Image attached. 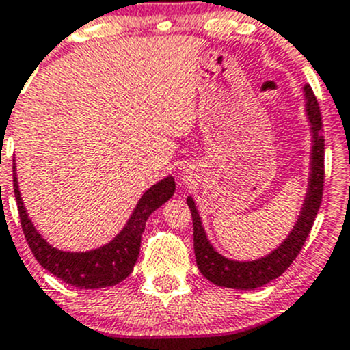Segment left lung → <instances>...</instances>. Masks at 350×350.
<instances>
[{
	"label": "left lung",
	"mask_w": 350,
	"mask_h": 350,
	"mask_svg": "<svg viewBox=\"0 0 350 350\" xmlns=\"http://www.w3.org/2000/svg\"><path fill=\"white\" fill-rule=\"evenodd\" d=\"M305 97H307L308 120H310L312 134H314L310 185H308L307 198H305L299 221L295 223V228L288 234V238L275 252H271L262 260H256V262H233V260L224 258L209 245L203 226H201V218L198 215L194 201L187 198V206H189L191 216H193L194 255H196L198 268L215 285L240 290H253L256 286L267 285L273 278L280 277L283 271L293 263L305 240L310 234L315 216H317L322 203L323 178H325V169H323V156H325V142L323 141L325 139L322 135L321 107H319V102L310 85H305Z\"/></svg>",
	"instance_id": "obj_1"
}]
</instances>
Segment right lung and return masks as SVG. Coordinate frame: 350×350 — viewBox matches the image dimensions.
Wrapping results in <instances>:
<instances>
[{
  "instance_id": "1",
  "label": "right lung",
  "mask_w": 350,
  "mask_h": 350,
  "mask_svg": "<svg viewBox=\"0 0 350 350\" xmlns=\"http://www.w3.org/2000/svg\"><path fill=\"white\" fill-rule=\"evenodd\" d=\"M13 189L23 234L38 263L68 285L94 290L117 285L131 275L132 268L137 262L139 250H141V237L146 228L147 218L150 216V213L156 211L174 194L176 185L174 179L169 176V178L154 185L150 189H147L139 201L135 211L132 213L126 228L109 245L85 253L60 252L40 237L38 231L29 221L27 211H25L20 189H18L16 176H14V167Z\"/></svg>"
}]
</instances>
